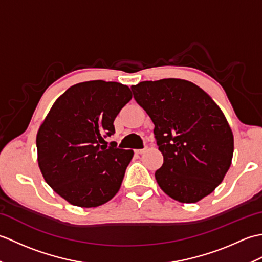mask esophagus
Masks as SVG:
<instances>
[{"instance_id":"1","label":"esophagus","mask_w":262,"mask_h":262,"mask_svg":"<svg viewBox=\"0 0 262 262\" xmlns=\"http://www.w3.org/2000/svg\"><path fill=\"white\" fill-rule=\"evenodd\" d=\"M146 149H147V148H141V149H135V153H136V154H143V153H145V152H146Z\"/></svg>"}]
</instances>
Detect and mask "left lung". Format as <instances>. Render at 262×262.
<instances>
[{
  "label": "left lung",
  "mask_w": 262,
  "mask_h": 262,
  "mask_svg": "<svg viewBox=\"0 0 262 262\" xmlns=\"http://www.w3.org/2000/svg\"><path fill=\"white\" fill-rule=\"evenodd\" d=\"M136 102L152 119L163 164L160 188L183 204L215 190L229 171L234 138L223 111L202 88L181 79L144 81L132 86Z\"/></svg>",
  "instance_id": "8db88e82"
}]
</instances>
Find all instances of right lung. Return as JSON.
Returning a JSON list of instances; mask_svg holds the SVG:
<instances>
[{
  "instance_id": "obj_1",
  "label": "right lung",
  "mask_w": 262,
  "mask_h": 262,
  "mask_svg": "<svg viewBox=\"0 0 262 262\" xmlns=\"http://www.w3.org/2000/svg\"><path fill=\"white\" fill-rule=\"evenodd\" d=\"M132 91L101 80L69 88L49 110L37 133L38 165L43 179L66 202L98 207L120 189L133 149L107 146L114 120Z\"/></svg>"
}]
</instances>
